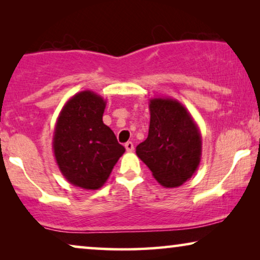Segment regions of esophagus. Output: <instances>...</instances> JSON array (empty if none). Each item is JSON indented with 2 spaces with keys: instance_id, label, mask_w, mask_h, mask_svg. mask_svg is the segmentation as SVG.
<instances>
[{
  "instance_id": "1",
  "label": "esophagus",
  "mask_w": 260,
  "mask_h": 260,
  "mask_svg": "<svg viewBox=\"0 0 260 260\" xmlns=\"http://www.w3.org/2000/svg\"><path fill=\"white\" fill-rule=\"evenodd\" d=\"M124 147H125L127 152H133L134 151V143H133V142H126Z\"/></svg>"
}]
</instances>
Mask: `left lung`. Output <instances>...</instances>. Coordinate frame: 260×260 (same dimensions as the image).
<instances>
[{
  "instance_id": "left-lung-1",
  "label": "left lung",
  "mask_w": 260,
  "mask_h": 260,
  "mask_svg": "<svg viewBox=\"0 0 260 260\" xmlns=\"http://www.w3.org/2000/svg\"><path fill=\"white\" fill-rule=\"evenodd\" d=\"M150 124L147 140L136 154L152 176L166 188H176L197 172L201 162L202 138L189 111L169 97L149 101Z\"/></svg>"
}]
</instances>
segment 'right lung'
<instances>
[{
    "mask_svg": "<svg viewBox=\"0 0 260 260\" xmlns=\"http://www.w3.org/2000/svg\"><path fill=\"white\" fill-rule=\"evenodd\" d=\"M106 101L85 90L71 97L56 119L53 152L60 172L71 184L95 190L109 179L125 148L103 123Z\"/></svg>",
    "mask_w": 260,
    "mask_h": 260,
    "instance_id": "1",
    "label": "right lung"
}]
</instances>
